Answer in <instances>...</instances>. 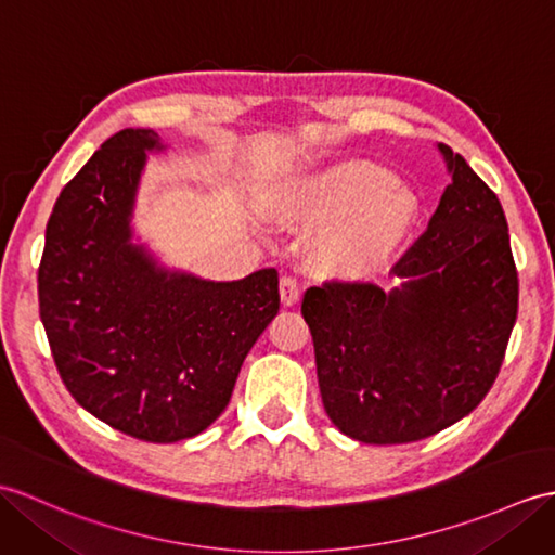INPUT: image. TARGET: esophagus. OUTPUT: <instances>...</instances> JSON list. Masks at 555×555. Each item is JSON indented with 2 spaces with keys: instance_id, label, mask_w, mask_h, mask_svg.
Returning <instances> with one entry per match:
<instances>
[{
  "instance_id": "34e87169",
  "label": "esophagus",
  "mask_w": 555,
  "mask_h": 555,
  "mask_svg": "<svg viewBox=\"0 0 555 555\" xmlns=\"http://www.w3.org/2000/svg\"><path fill=\"white\" fill-rule=\"evenodd\" d=\"M279 293H281L283 307H293V305H298V300H300L298 281H295L293 276H281V281H279Z\"/></svg>"
}]
</instances>
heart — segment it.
Wrapping results in <instances>:
<instances>
[{"mask_svg": "<svg viewBox=\"0 0 555 555\" xmlns=\"http://www.w3.org/2000/svg\"><path fill=\"white\" fill-rule=\"evenodd\" d=\"M264 212L283 231H317L307 246L314 276L373 283L402 255L418 224L421 201L385 167L352 160L276 184Z\"/></svg>", "mask_w": 555, "mask_h": 555, "instance_id": "obj_1", "label": "heart"}]
</instances>
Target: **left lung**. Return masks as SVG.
<instances>
[{"mask_svg":"<svg viewBox=\"0 0 555 555\" xmlns=\"http://www.w3.org/2000/svg\"><path fill=\"white\" fill-rule=\"evenodd\" d=\"M452 184L392 274L309 288L321 402L336 428L366 444H406L454 425L492 388L518 317L506 215L496 193L444 144Z\"/></svg>","mask_w":555,"mask_h":555,"instance_id":"8db88e82","label":"left lung"}]
</instances>
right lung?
<instances>
[{
	"instance_id": "right-lung-1",
	"label": "right lung",
	"mask_w": 555,
	"mask_h": 555,
	"mask_svg": "<svg viewBox=\"0 0 555 555\" xmlns=\"http://www.w3.org/2000/svg\"><path fill=\"white\" fill-rule=\"evenodd\" d=\"M153 130L103 141L56 198L37 272L40 317L75 402L144 442L203 433L227 409L243 359L279 312L276 269L208 281L134 243Z\"/></svg>"
}]
</instances>
